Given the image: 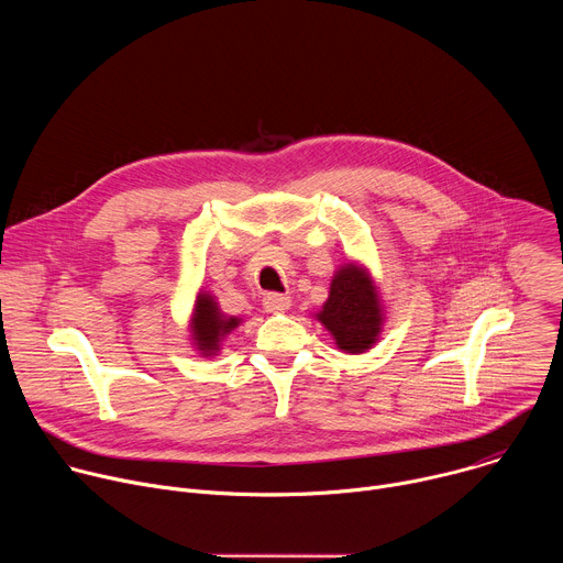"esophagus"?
Listing matches in <instances>:
<instances>
[{
  "label": "esophagus",
  "mask_w": 563,
  "mask_h": 563,
  "mask_svg": "<svg viewBox=\"0 0 563 563\" xmlns=\"http://www.w3.org/2000/svg\"><path fill=\"white\" fill-rule=\"evenodd\" d=\"M263 305H265V309H267V311H285V309H289L291 298H289V296H285V294L269 291V294H265Z\"/></svg>",
  "instance_id": "1"
}]
</instances>
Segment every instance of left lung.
<instances>
[{
  "instance_id": "8db88e82",
  "label": "left lung",
  "mask_w": 563,
  "mask_h": 563,
  "mask_svg": "<svg viewBox=\"0 0 563 563\" xmlns=\"http://www.w3.org/2000/svg\"><path fill=\"white\" fill-rule=\"evenodd\" d=\"M316 318L334 336L339 350L361 354L378 341L383 309L367 269L345 265L336 272L330 298Z\"/></svg>"
}]
</instances>
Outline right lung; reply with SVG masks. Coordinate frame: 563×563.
<instances>
[{
  "mask_svg": "<svg viewBox=\"0 0 563 563\" xmlns=\"http://www.w3.org/2000/svg\"><path fill=\"white\" fill-rule=\"evenodd\" d=\"M240 318L233 316H224L218 307V302L213 300V296L209 294H198L196 300V309H194V318H191V332H194V341L198 345V350L205 356H211L220 350V341L233 330L238 328Z\"/></svg>",
  "mask_w": 563,
  "mask_h": 563,
  "instance_id": "obj_1",
  "label": "right lung"
}]
</instances>
